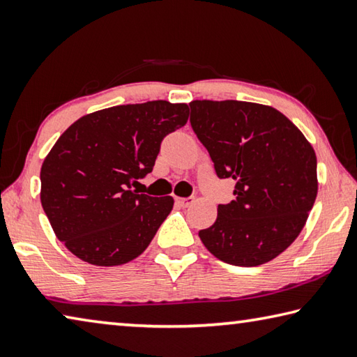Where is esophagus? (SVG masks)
<instances>
[{
  "label": "esophagus",
  "mask_w": 357,
  "mask_h": 357,
  "mask_svg": "<svg viewBox=\"0 0 357 357\" xmlns=\"http://www.w3.org/2000/svg\"><path fill=\"white\" fill-rule=\"evenodd\" d=\"M175 202H177L180 207H190V205L195 202V197H175Z\"/></svg>",
  "instance_id": "34e87169"
}]
</instances>
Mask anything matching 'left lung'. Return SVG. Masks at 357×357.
<instances>
[{"label": "left lung", "instance_id": "8db88e82", "mask_svg": "<svg viewBox=\"0 0 357 357\" xmlns=\"http://www.w3.org/2000/svg\"><path fill=\"white\" fill-rule=\"evenodd\" d=\"M191 127L220 178L235 180V199L199 232L216 259L259 266L301 234L318 192L315 150L282 112L238 100H195Z\"/></svg>", "mask_w": 357, "mask_h": 357}]
</instances>
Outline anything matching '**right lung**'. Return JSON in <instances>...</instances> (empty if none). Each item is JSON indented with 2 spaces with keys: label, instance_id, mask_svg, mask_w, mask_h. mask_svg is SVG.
<instances>
[{
  "label": "right lung",
  "instance_id": "add662e5",
  "mask_svg": "<svg viewBox=\"0 0 357 357\" xmlns=\"http://www.w3.org/2000/svg\"><path fill=\"white\" fill-rule=\"evenodd\" d=\"M188 116V105L166 100L121 105L79 117L59 136L40 169V202L73 255L116 266L146 251L174 199L139 195L131 182L152 172L161 141Z\"/></svg>",
  "mask_w": 357,
  "mask_h": 357
}]
</instances>
